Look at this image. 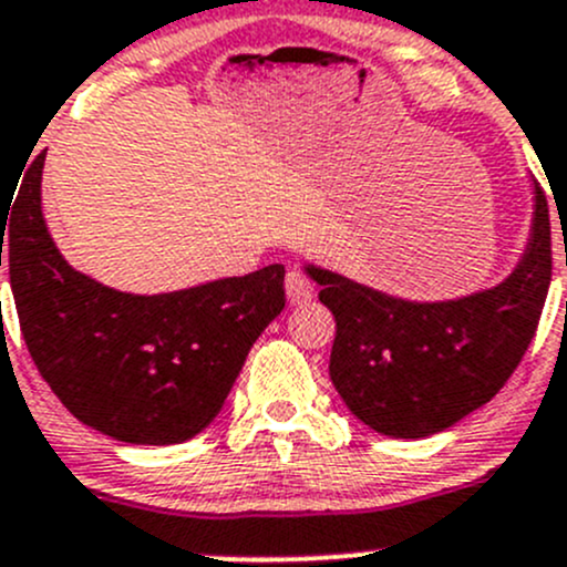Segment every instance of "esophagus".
Here are the masks:
<instances>
[{"label": "esophagus", "mask_w": 567, "mask_h": 567, "mask_svg": "<svg viewBox=\"0 0 567 567\" xmlns=\"http://www.w3.org/2000/svg\"><path fill=\"white\" fill-rule=\"evenodd\" d=\"M285 290H288L290 305H307V301L316 296V285H312V279L301 271H288V277H285Z\"/></svg>", "instance_id": "esophagus-1"}]
</instances>
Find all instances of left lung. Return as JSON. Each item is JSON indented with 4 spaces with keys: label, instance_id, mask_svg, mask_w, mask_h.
I'll return each instance as SVG.
<instances>
[{
    "label": "left lung",
    "instance_id": "obj_1",
    "mask_svg": "<svg viewBox=\"0 0 567 567\" xmlns=\"http://www.w3.org/2000/svg\"><path fill=\"white\" fill-rule=\"evenodd\" d=\"M337 320L329 375L351 414L422 439L488 403L527 353L551 282V221L535 183L532 236L516 271L455 301H405L307 266Z\"/></svg>",
    "mask_w": 567,
    "mask_h": 567
}]
</instances>
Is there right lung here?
I'll use <instances>...</instances> for the list:
<instances>
[{
	"label": "right lung",
	"instance_id": "obj_1",
	"mask_svg": "<svg viewBox=\"0 0 567 567\" xmlns=\"http://www.w3.org/2000/svg\"><path fill=\"white\" fill-rule=\"evenodd\" d=\"M43 162L40 153L27 169L0 238L32 362L79 422L117 442L197 436L285 310V266L158 296L106 288L68 266L51 241L40 210Z\"/></svg>",
	"mask_w": 567,
	"mask_h": 567
}]
</instances>
